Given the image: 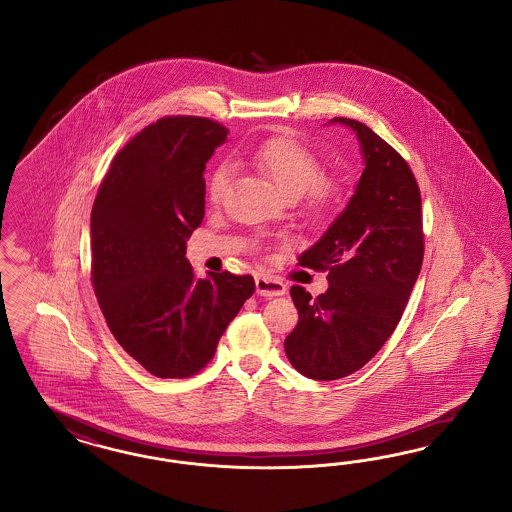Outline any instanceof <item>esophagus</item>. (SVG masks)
<instances>
[{"label": "esophagus", "mask_w": 512, "mask_h": 512, "mask_svg": "<svg viewBox=\"0 0 512 512\" xmlns=\"http://www.w3.org/2000/svg\"><path fill=\"white\" fill-rule=\"evenodd\" d=\"M256 292L264 298H273V296L286 294V286L269 275H258L256 277Z\"/></svg>", "instance_id": "34e87169"}]
</instances>
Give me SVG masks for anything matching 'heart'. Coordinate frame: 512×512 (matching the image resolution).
<instances>
[{"label": "heart", "mask_w": 512, "mask_h": 512, "mask_svg": "<svg viewBox=\"0 0 512 512\" xmlns=\"http://www.w3.org/2000/svg\"><path fill=\"white\" fill-rule=\"evenodd\" d=\"M250 163L286 201L300 199L303 193H307L311 207L324 209L340 193L338 182L330 178H319V159L296 140L271 138L252 152ZM229 182L231 169L226 165L212 172L207 188L212 205H220L224 201L229 190Z\"/></svg>", "instance_id": "1"}]
</instances>
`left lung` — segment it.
Listing matches in <instances>:
<instances>
[{"instance_id":"left-lung-1","label":"left lung","mask_w":512,"mask_h":512,"mask_svg":"<svg viewBox=\"0 0 512 512\" xmlns=\"http://www.w3.org/2000/svg\"><path fill=\"white\" fill-rule=\"evenodd\" d=\"M330 125L351 129L362 174L345 209L300 264L328 269V290L290 296L298 324L284 351L305 378L340 379L372 359L397 328L423 262L421 195L408 163L370 127L347 117Z\"/></svg>"}]
</instances>
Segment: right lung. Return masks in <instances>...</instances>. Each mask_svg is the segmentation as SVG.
Masks as SVG:
<instances>
[{"label": "right lung", "mask_w": 512, "mask_h": 512, "mask_svg": "<svg viewBox=\"0 0 512 512\" xmlns=\"http://www.w3.org/2000/svg\"><path fill=\"white\" fill-rule=\"evenodd\" d=\"M228 131L163 117L115 155L91 214L93 286L115 340L157 378H188L214 357L254 294L250 275L197 279L186 243L205 216L203 172Z\"/></svg>", "instance_id": "add662e5"}]
</instances>
